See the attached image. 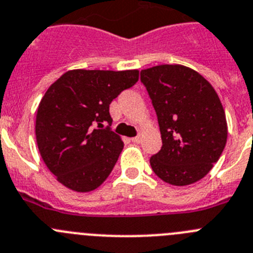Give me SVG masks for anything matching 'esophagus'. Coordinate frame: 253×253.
Wrapping results in <instances>:
<instances>
[{
  "instance_id": "1",
  "label": "esophagus",
  "mask_w": 253,
  "mask_h": 253,
  "mask_svg": "<svg viewBox=\"0 0 253 253\" xmlns=\"http://www.w3.org/2000/svg\"><path fill=\"white\" fill-rule=\"evenodd\" d=\"M131 140H132V142H135V143H140V142H141V137H140V136H136V137H132Z\"/></svg>"
}]
</instances>
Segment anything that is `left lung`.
I'll return each mask as SVG.
<instances>
[{"label":"left lung","mask_w":253,"mask_h":253,"mask_svg":"<svg viewBox=\"0 0 253 253\" xmlns=\"http://www.w3.org/2000/svg\"><path fill=\"white\" fill-rule=\"evenodd\" d=\"M158 116L163 146L150 158L161 180L184 186L206 176L227 142V121L214 88L184 65L164 64L141 70Z\"/></svg>","instance_id":"left-lung-1"}]
</instances>
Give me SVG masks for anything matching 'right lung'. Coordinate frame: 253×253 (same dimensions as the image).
Segmentation results:
<instances>
[{"instance_id": "obj_1", "label": "right lung", "mask_w": 253, "mask_h": 253, "mask_svg": "<svg viewBox=\"0 0 253 253\" xmlns=\"http://www.w3.org/2000/svg\"><path fill=\"white\" fill-rule=\"evenodd\" d=\"M137 81L136 69H76L50 85L39 104L35 133L42 160L59 183L85 193L108 177L124 149L110 128V104Z\"/></svg>"}]
</instances>
